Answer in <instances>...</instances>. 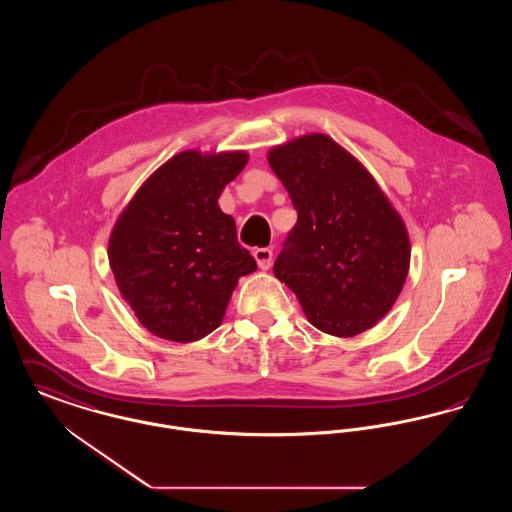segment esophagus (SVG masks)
Instances as JSON below:
<instances>
[{"label":"esophagus","instance_id":"34e87169","mask_svg":"<svg viewBox=\"0 0 512 512\" xmlns=\"http://www.w3.org/2000/svg\"><path fill=\"white\" fill-rule=\"evenodd\" d=\"M253 257H255V261H257V265H259L261 270H268L270 265H272V251L267 249V247L255 249V251H253Z\"/></svg>","mask_w":512,"mask_h":512}]
</instances>
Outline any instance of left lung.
Returning a JSON list of instances; mask_svg holds the SVG:
<instances>
[{"label":"left lung","mask_w":512,"mask_h":512,"mask_svg":"<svg viewBox=\"0 0 512 512\" xmlns=\"http://www.w3.org/2000/svg\"><path fill=\"white\" fill-rule=\"evenodd\" d=\"M268 165L297 222L274 263L320 332L353 338L390 313L411 267V240L365 165L326 134L274 146Z\"/></svg>","instance_id":"left-lung-1"}]
</instances>
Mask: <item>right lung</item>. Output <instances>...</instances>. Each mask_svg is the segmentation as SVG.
I'll return each instance as SVG.
<instances>
[{
	"instance_id": "1",
	"label": "right lung",
	"mask_w": 512,
	"mask_h": 512,
	"mask_svg": "<svg viewBox=\"0 0 512 512\" xmlns=\"http://www.w3.org/2000/svg\"><path fill=\"white\" fill-rule=\"evenodd\" d=\"M247 151L186 149L153 172L115 222L107 257L121 297L163 340L192 343L222 324L238 280L257 270L219 197Z\"/></svg>"
}]
</instances>
